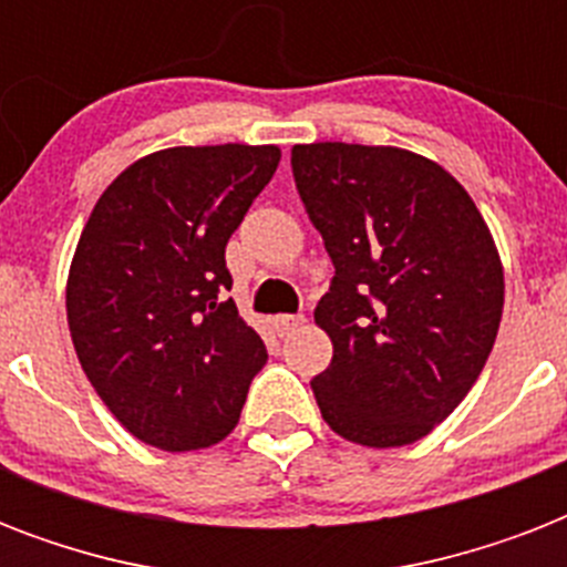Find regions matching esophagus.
Segmentation results:
<instances>
[{"instance_id":"obj_1","label":"esophagus","mask_w":567,"mask_h":567,"mask_svg":"<svg viewBox=\"0 0 567 567\" xmlns=\"http://www.w3.org/2000/svg\"><path fill=\"white\" fill-rule=\"evenodd\" d=\"M302 323H306L302 315H279V318H274V329L279 336H288V332H293V329L302 327Z\"/></svg>"}]
</instances>
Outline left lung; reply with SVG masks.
<instances>
[{
  "label": "left lung",
  "mask_w": 567,
  "mask_h": 567,
  "mask_svg": "<svg viewBox=\"0 0 567 567\" xmlns=\"http://www.w3.org/2000/svg\"><path fill=\"white\" fill-rule=\"evenodd\" d=\"M293 182L336 276L315 309L332 362L311 379L323 421L403 447L456 409L492 353L503 265L467 190L396 146L297 144Z\"/></svg>",
  "instance_id": "left-lung-1"
}]
</instances>
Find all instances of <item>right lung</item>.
I'll list each match as a JSON object with an SVG mask.
<instances>
[{
  "instance_id": "right-lung-1",
  "label": "right lung",
  "mask_w": 567,
  "mask_h": 567,
  "mask_svg": "<svg viewBox=\"0 0 567 567\" xmlns=\"http://www.w3.org/2000/svg\"><path fill=\"white\" fill-rule=\"evenodd\" d=\"M279 158V146L162 150L120 173L84 223L66 323L102 403L144 444L223 441L265 368V341L226 297V244Z\"/></svg>"
}]
</instances>
